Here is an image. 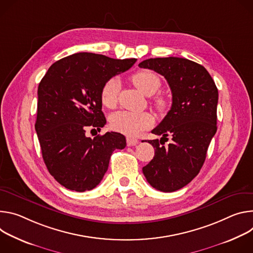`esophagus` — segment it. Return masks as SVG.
I'll return each instance as SVG.
<instances>
[{"label":"esophagus","instance_id":"34e87169","mask_svg":"<svg viewBox=\"0 0 253 253\" xmlns=\"http://www.w3.org/2000/svg\"><path fill=\"white\" fill-rule=\"evenodd\" d=\"M138 144V141L136 138H133V137H126V145L128 147H131V146H135Z\"/></svg>","mask_w":253,"mask_h":253}]
</instances>
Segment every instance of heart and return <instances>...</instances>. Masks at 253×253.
I'll list each match as a JSON object with an SVG mask.
<instances>
[{"instance_id": "b5f03b06", "label": "heart", "mask_w": 253, "mask_h": 253, "mask_svg": "<svg viewBox=\"0 0 253 253\" xmlns=\"http://www.w3.org/2000/svg\"><path fill=\"white\" fill-rule=\"evenodd\" d=\"M133 85L147 96L154 95L161 87L160 77L151 70H138L131 76ZM120 91V81L112 77L108 79L100 89V101L106 108H114L118 103ZM156 108L163 112L168 107V100L165 97H157L154 100ZM154 124V118L149 112L119 111L109 119L110 127L127 136H134L142 130L149 128Z\"/></svg>"}]
</instances>
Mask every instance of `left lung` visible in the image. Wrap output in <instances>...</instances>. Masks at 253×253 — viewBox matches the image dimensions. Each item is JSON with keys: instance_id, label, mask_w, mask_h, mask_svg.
<instances>
[{"instance_id": "left-lung-1", "label": "left lung", "mask_w": 253, "mask_h": 253, "mask_svg": "<svg viewBox=\"0 0 253 253\" xmlns=\"http://www.w3.org/2000/svg\"><path fill=\"white\" fill-rule=\"evenodd\" d=\"M138 66L163 75L172 91L171 109L152 130L162 137L148 141L156 151L143 173L155 189L174 192L197 176L205 162L217 130L218 89L205 67L186 58H150ZM169 135L172 144L162 146Z\"/></svg>"}]
</instances>
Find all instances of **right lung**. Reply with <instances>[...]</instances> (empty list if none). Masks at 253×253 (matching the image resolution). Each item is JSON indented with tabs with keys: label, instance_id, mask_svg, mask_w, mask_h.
Listing matches in <instances>:
<instances>
[{
	"label": "right lung",
	"instance_id": "obj_1",
	"mask_svg": "<svg viewBox=\"0 0 253 253\" xmlns=\"http://www.w3.org/2000/svg\"><path fill=\"white\" fill-rule=\"evenodd\" d=\"M135 61L76 53L53 63L40 81L35 129L49 173L66 189L95 188L107 171L112 152L126 146L120 132L93 138L85 132L87 128L100 130L106 124L100 101L103 84Z\"/></svg>",
	"mask_w": 253,
	"mask_h": 253
}]
</instances>
